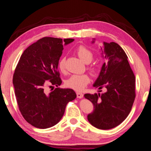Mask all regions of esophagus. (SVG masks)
Here are the masks:
<instances>
[{
	"mask_svg": "<svg viewBox=\"0 0 151 151\" xmlns=\"http://www.w3.org/2000/svg\"><path fill=\"white\" fill-rule=\"evenodd\" d=\"M76 96H77L78 98L81 99V98H82V97H83L84 94L81 93V92H80V91H78V92H76Z\"/></svg>",
	"mask_w": 151,
	"mask_h": 151,
	"instance_id": "34e87169",
	"label": "esophagus"
}]
</instances>
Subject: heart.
Listing matches in <instances>:
<instances>
[{"label": "heart", "instance_id": "heart-1", "mask_svg": "<svg viewBox=\"0 0 151 151\" xmlns=\"http://www.w3.org/2000/svg\"><path fill=\"white\" fill-rule=\"evenodd\" d=\"M75 52L78 57L84 63H90L93 58V54L91 50L86 46L81 45L78 46L75 50ZM65 58L62 57L58 62V68L61 73H65L66 70ZM88 69L91 73L97 72V67L95 65H90ZM90 82V77L87 74L82 75H73L70 76L65 81V84L67 87L72 88L75 90L81 91Z\"/></svg>", "mask_w": 151, "mask_h": 151}]
</instances>
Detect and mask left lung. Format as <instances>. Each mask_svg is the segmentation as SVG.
<instances>
[{
  "instance_id": "1",
  "label": "left lung",
  "mask_w": 151,
  "mask_h": 151,
  "mask_svg": "<svg viewBox=\"0 0 151 151\" xmlns=\"http://www.w3.org/2000/svg\"><path fill=\"white\" fill-rule=\"evenodd\" d=\"M103 44L107 61L93 86L105 88V92L86 93L84 97L93 105V111L88 114L89 122L98 129H109L120 124L130 113L135 98V77L128 56L119 44Z\"/></svg>"
}]
</instances>
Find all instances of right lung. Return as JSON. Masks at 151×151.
Returning a JSON list of instances; mask_svg holds the SVG:
<instances>
[{
    "instance_id": "obj_1",
    "label": "right lung",
    "mask_w": 151,
    "mask_h": 151,
    "mask_svg": "<svg viewBox=\"0 0 151 151\" xmlns=\"http://www.w3.org/2000/svg\"><path fill=\"white\" fill-rule=\"evenodd\" d=\"M44 37L27 48L19 60L13 76L15 95L24 119L35 128L46 129L55 126L63 116L66 105L76 97L72 89L56 88L50 93L49 85L61 84L58 62L63 44L74 40Z\"/></svg>"
}]
</instances>
